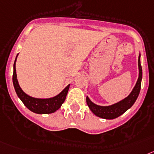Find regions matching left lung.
<instances>
[{
    "label": "left lung",
    "instance_id": "8db88e82",
    "mask_svg": "<svg viewBox=\"0 0 154 154\" xmlns=\"http://www.w3.org/2000/svg\"><path fill=\"white\" fill-rule=\"evenodd\" d=\"M139 66V77L137 80L136 85L133 89L132 92L129 94V95L124 98L123 100L116 103L114 105H109V106H101L97 105L92 102L89 97H87V104L90 108L91 111L97 117L102 118L105 119H114L118 118L123 113H125L129 109L133 106L135 101H136L139 96V94L141 88V81L143 72H142V66L140 64V54L139 56L138 60Z\"/></svg>",
    "mask_w": 154,
    "mask_h": 154
}]
</instances>
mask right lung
<instances>
[{
	"instance_id": "1",
	"label": "right lung",
	"mask_w": 154,
	"mask_h": 154,
	"mask_svg": "<svg viewBox=\"0 0 154 154\" xmlns=\"http://www.w3.org/2000/svg\"><path fill=\"white\" fill-rule=\"evenodd\" d=\"M18 57V55H17ZM17 57L14 63V72H13V85H14V90L18 97L21 101L23 102L24 105L32 112L37 113V114H50L58 110L61 107L63 103L66 99V94L69 90V85L64 88L60 93L55 97L50 98H35L28 95L23 91L21 90L18 85V81L17 80V74H16L15 62Z\"/></svg>"
}]
</instances>
